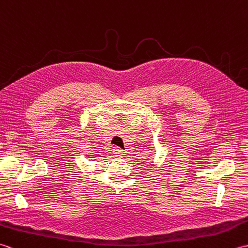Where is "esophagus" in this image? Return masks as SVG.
<instances>
[{
    "label": "esophagus",
    "mask_w": 248,
    "mask_h": 248,
    "mask_svg": "<svg viewBox=\"0 0 248 248\" xmlns=\"http://www.w3.org/2000/svg\"><path fill=\"white\" fill-rule=\"evenodd\" d=\"M113 152H114V155H117V156H124V154H125L124 150L120 149L119 147H114Z\"/></svg>",
    "instance_id": "34e87169"
}]
</instances>
